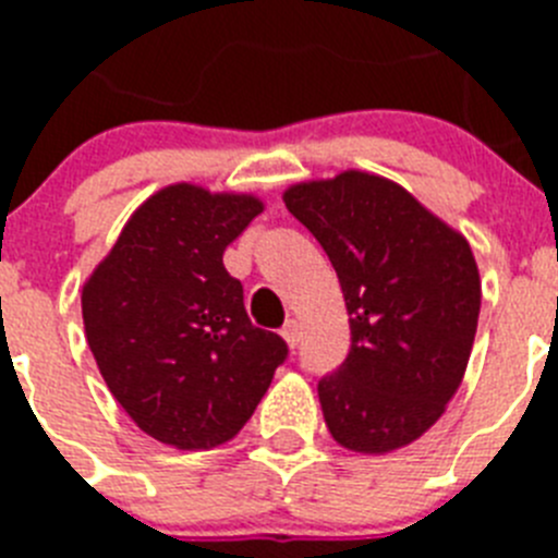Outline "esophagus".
I'll return each instance as SVG.
<instances>
[{
  "label": "esophagus",
  "instance_id": "1",
  "mask_svg": "<svg viewBox=\"0 0 558 558\" xmlns=\"http://www.w3.org/2000/svg\"><path fill=\"white\" fill-rule=\"evenodd\" d=\"M299 322H293V318H290V322H284V327H282V338L288 340V347L293 349V347H299Z\"/></svg>",
  "mask_w": 558,
  "mask_h": 558
}]
</instances>
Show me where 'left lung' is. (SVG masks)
<instances>
[{"mask_svg": "<svg viewBox=\"0 0 558 558\" xmlns=\"http://www.w3.org/2000/svg\"><path fill=\"white\" fill-rule=\"evenodd\" d=\"M284 206L327 251L352 347L318 379L324 422L354 452L416 441L461 386L481 313L470 243L399 184L368 172L295 184Z\"/></svg>", "mask_w": 558, "mask_h": 558, "instance_id": "left-lung-1", "label": "left lung"}]
</instances>
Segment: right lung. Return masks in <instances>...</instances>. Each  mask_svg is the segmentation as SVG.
Here are the masks:
<instances>
[{
  "mask_svg": "<svg viewBox=\"0 0 558 558\" xmlns=\"http://www.w3.org/2000/svg\"><path fill=\"white\" fill-rule=\"evenodd\" d=\"M263 211L254 195L172 184L150 195L83 284L88 349L108 391L156 441L209 450L236 433L288 360L251 324L223 251Z\"/></svg>",
  "mask_w": 558,
  "mask_h": 558,
  "instance_id": "1",
  "label": "right lung"
}]
</instances>
